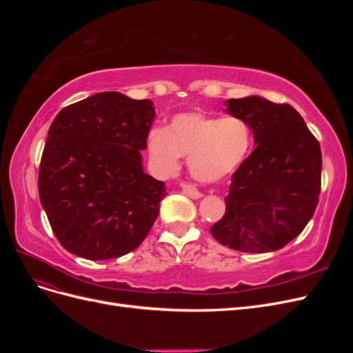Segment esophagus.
<instances>
[{
    "label": "esophagus",
    "instance_id": "1",
    "mask_svg": "<svg viewBox=\"0 0 353 353\" xmlns=\"http://www.w3.org/2000/svg\"><path fill=\"white\" fill-rule=\"evenodd\" d=\"M181 188H183L184 194H187L191 199H200V197H203V194L200 193V191L193 184H183V185H181Z\"/></svg>",
    "mask_w": 353,
    "mask_h": 353
}]
</instances>
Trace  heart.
<instances>
[{
    "mask_svg": "<svg viewBox=\"0 0 353 353\" xmlns=\"http://www.w3.org/2000/svg\"><path fill=\"white\" fill-rule=\"evenodd\" d=\"M252 143V128L243 117L187 112L174 116L166 130L153 128L147 137V150L159 174H175L184 156L191 175L212 183L237 170Z\"/></svg>",
    "mask_w": 353,
    "mask_h": 353,
    "instance_id": "obj_1",
    "label": "heart"
}]
</instances>
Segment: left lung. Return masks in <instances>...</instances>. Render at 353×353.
Instances as JSON below:
<instances>
[{
	"label": "left lung",
	"mask_w": 353,
	"mask_h": 353,
	"mask_svg": "<svg viewBox=\"0 0 353 353\" xmlns=\"http://www.w3.org/2000/svg\"><path fill=\"white\" fill-rule=\"evenodd\" d=\"M227 105L250 125L256 147L232 174L225 215L210 232L234 250H279L303 231L316 209L321 147L290 104L252 95Z\"/></svg>",
	"instance_id": "obj_1"
}]
</instances>
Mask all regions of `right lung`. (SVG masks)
I'll return each mask as SVG.
<instances>
[{
	"mask_svg": "<svg viewBox=\"0 0 353 353\" xmlns=\"http://www.w3.org/2000/svg\"><path fill=\"white\" fill-rule=\"evenodd\" d=\"M154 119L150 100L99 92L52 121L38 175L41 205L68 252L119 258L152 230L165 183L144 174L141 150Z\"/></svg>",
	"mask_w": 353,
	"mask_h": 353,
	"instance_id": "add662e5",
	"label": "right lung"
}]
</instances>
